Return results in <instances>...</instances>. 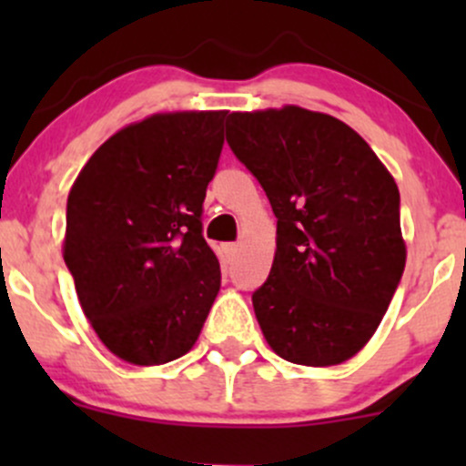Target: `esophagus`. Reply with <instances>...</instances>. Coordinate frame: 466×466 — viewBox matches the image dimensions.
Wrapping results in <instances>:
<instances>
[{"label": "esophagus", "mask_w": 466, "mask_h": 466, "mask_svg": "<svg viewBox=\"0 0 466 466\" xmlns=\"http://www.w3.org/2000/svg\"><path fill=\"white\" fill-rule=\"evenodd\" d=\"M237 250H238V243H228V246H225V252H228L229 257L237 255Z\"/></svg>", "instance_id": "34e87169"}]
</instances>
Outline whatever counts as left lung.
<instances>
[{
    "label": "left lung",
    "mask_w": 466,
    "mask_h": 466,
    "mask_svg": "<svg viewBox=\"0 0 466 466\" xmlns=\"http://www.w3.org/2000/svg\"><path fill=\"white\" fill-rule=\"evenodd\" d=\"M225 135L277 216L275 261L252 293L268 345L313 368L351 359L406 266L397 182L354 128L322 112H232Z\"/></svg>",
    "instance_id": "8db88e82"
}]
</instances>
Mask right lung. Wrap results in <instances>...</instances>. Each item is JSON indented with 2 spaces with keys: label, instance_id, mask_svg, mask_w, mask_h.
<instances>
[{
  "label": "right lung",
  "instance_id": "1",
  "mask_svg": "<svg viewBox=\"0 0 466 466\" xmlns=\"http://www.w3.org/2000/svg\"><path fill=\"white\" fill-rule=\"evenodd\" d=\"M228 112L153 115L112 135L67 198L65 263L103 345L162 365L198 340L220 289L203 203Z\"/></svg>",
  "mask_w": 466,
  "mask_h": 466
}]
</instances>
